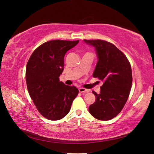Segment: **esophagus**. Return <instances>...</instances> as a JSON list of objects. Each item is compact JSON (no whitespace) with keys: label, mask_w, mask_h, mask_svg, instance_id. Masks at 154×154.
<instances>
[{"label":"esophagus","mask_w":154,"mask_h":154,"mask_svg":"<svg viewBox=\"0 0 154 154\" xmlns=\"http://www.w3.org/2000/svg\"><path fill=\"white\" fill-rule=\"evenodd\" d=\"M79 91L80 92V93H85V92H88L89 90L88 89H87L85 88H79Z\"/></svg>","instance_id":"obj_1"}]
</instances>
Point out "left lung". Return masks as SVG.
I'll list each match as a JSON object with an SVG mask.
<instances>
[{"mask_svg":"<svg viewBox=\"0 0 154 154\" xmlns=\"http://www.w3.org/2000/svg\"><path fill=\"white\" fill-rule=\"evenodd\" d=\"M95 48L97 62L93 77L103 82L100 93L92 91L96 99L89 107L94 118L108 121L121 112L127 102L132 86L130 63L113 44L101 40H84Z\"/></svg>","mask_w":154,"mask_h":154,"instance_id":"left-lung-1","label":"left lung"}]
</instances>
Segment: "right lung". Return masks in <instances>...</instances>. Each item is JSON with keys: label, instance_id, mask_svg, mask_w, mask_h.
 I'll return each instance as SVG.
<instances>
[{"label": "right lung", "instance_id": "1", "mask_svg": "<svg viewBox=\"0 0 154 154\" xmlns=\"http://www.w3.org/2000/svg\"><path fill=\"white\" fill-rule=\"evenodd\" d=\"M79 40H51L36 48L26 66V79L31 98L46 119L57 121L67 114L79 90L59 81L64 57Z\"/></svg>", "mask_w": 154, "mask_h": 154}]
</instances>
